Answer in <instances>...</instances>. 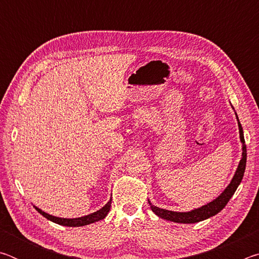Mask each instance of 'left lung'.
Here are the masks:
<instances>
[{
	"instance_id": "obj_1",
	"label": "left lung",
	"mask_w": 259,
	"mask_h": 259,
	"mask_svg": "<svg viewBox=\"0 0 259 259\" xmlns=\"http://www.w3.org/2000/svg\"><path fill=\"white\" fill-rule=\"evenodd\" d=\"M236 120H238V125H239L240 140L241 143H242V157H241V160L239 162L238 169H236L233 178H232L231 183L229 184V186L225 188L224 192H223L218 198L211 201V202L204 204L198 209L191 210V211H186V212H177V211H171V210L162 209V208L156 207L154 204H152L151 201L148 200V203H150L153 212L157 214L160 218L166 219V221L175 222V223H183V224H193V223H198L201 221H204V219L212 217L225 208V205L227 204V202H229L232 196H233L236 188H238L241 181H242L243 174L245 170V163H247V147H245L243 130H242V126H241L238 115H236Z\"/></svg>"
}]
</instances>
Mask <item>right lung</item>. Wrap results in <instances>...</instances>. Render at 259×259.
<instances>
[{"mask_svg": "<svg viewBox=\"0 0 259 259\" xmlns=\"http://www.w3.org/2000/svg\"><path fill=\"white\" fill-rule=\"evenodd\" d=\"M111 204H112V199H109L108 202L105 204L102 209L97 210L96 212L87 214V216H83V217H78V218L56 217V216H52V214H49V213H47L45 211H42L41 209L35 207V205H34V208L36 209L43 217H46L47 219H49V221L56 223V224H59V225H63V226H69V227H77V226L89 225V224H93V223H95V222L102 221V219H104L105 217L107 216L109 209H111Z\"/></svg>", "mask_w": 259, "mask_h": 259, "instance_id": "1", "label": "right lung"}]
</instances>
